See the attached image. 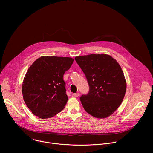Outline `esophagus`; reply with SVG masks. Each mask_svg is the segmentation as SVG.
<instances>
[{"label":"esophagus","instance_id":"esophagus-1","mask_svg":"<svg viewBox=\"0 0 153 153\" xmlns=\"http://www.w3.org/2000/svg\"><path fill=\"white\" fill-rule=\"evenodd\" d=\"M73 96H74V97H77L79 96V93H74V94H73Z\"/></svg>","mask_w":153,"mask_h":153}]
</instances>
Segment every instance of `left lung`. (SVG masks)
I'll return each mask as SVG.
<instances>
[{
	"mask_svg": "<svg viewBox=\"0 0 153 153\" xmlns=\"http://www.w3.org/2000/svg\"><path fill=\"white\" fill-rule=\"evenodd\" d=\"M75 60L88 85V94L80 97L84 110L96 118L111 115L122 103L126 83L119 63L106 54L77 56Z\"/></svg>",
	"mask_w": 153,
	"mask_h": 153,
	"instance_id": "8db88e82",
	"label": "left lung"
}]
</instances>
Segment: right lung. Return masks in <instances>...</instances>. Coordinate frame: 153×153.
<instances>
[{
    "mask_svg": "<svg viewBox=\"0 0 153 153\" xmlns=\"http://www.w3.org/2000/svg\"><path fill=\"white\" fill-rule=\"evenodd\" d=\"M73 61L68 57L42 56L30 67L22 90L24 102L34 115L46 119L63 110L68 101L63 74Z\"/></svg>",
    "mask_w": 153,
    "mask_h": 153,
    "instance_id": "1",
    "label": "right lung"
}]
</instances>
